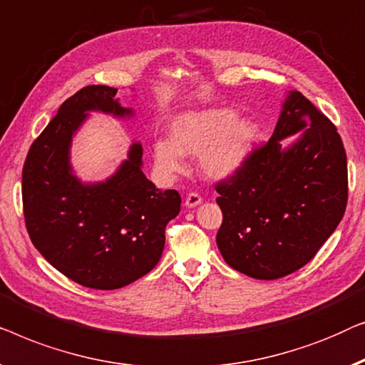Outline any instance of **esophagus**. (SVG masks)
Returning <instances> with one entry per match:
<instances>
[{
    "label": "esophagus",
    "mask_w": 365,
    "mask_h": 365,
    "mask_svg": "<svg viewBox=\"0 0 365 365\" xmlns=\"http://www.w3.org/2000/svg\"><path fill=\"white\" fill-rule=\"evenodd\" d=\"M200 203H202V197H200V195L195 193V192L188 193L187 198H185V207H187V208H195Z\"/></svg>",
    "instance_id": "obj_1"
}]
</instances>
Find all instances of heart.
Wrapping results in <instances>:
<instances>
[{
	"mask_svg": "<svg viewBox=\"0 0 365 365\" xmlns=\"http://www.w3.org/2000/svg\"><path fill=\"white\" fill-rule=\"evenodd\" d=\"M230 107H203L177 114L170 137L153 140L158 172L173 177L183 170L185 155H197L205 175L222 180L238 173L253 155L261 127L251 119H236Z\"/></svg>",
	"mask_w": 365,
	"mask_h": 365,
	"instance_id": "heart-1",
	"label": "heart"
}]
</instances>
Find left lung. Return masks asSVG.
<instances>
[{
  "instance_id": "8db88e82",
  "label": "left lung",
  "mask_w": 365,
  "mask_h": 365,
  "mask_svg": "<svg viewBox=\"0 0 365 365\" xmlns=\"http://www.w3.org/2000/svg\"><path fill=\"white\" fill-rule=\"evenodd\" d=\"M297 140L284 148L282 140ZM223 259L250 278L278 279L309 263L347 205V158L334 124L301 92H287L268 143L217 183Z\"/></svg>"
}]
</instances>
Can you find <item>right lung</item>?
<instances>
[{"label":"right lung","instance_id":"obj_1","mask_svg":"<svg viewBox=\"0 0 365 365\" xmlns=\"http://www.w3.org/2000/svg\"><path fill=\"white\" fill-rule=\"evenodd\" d=\"M117 89L87 86L59 107L31 145L23 167V208L29 238L46 261L74 283L119 289L155 268L165 227L180 212L177 190L155 188L142 172V143L133 142L114 175L82 182L71 165L73 137L102 112L130 119Z\"/></svg>","mask_w":365,"mask_h":365}]
</instances>
